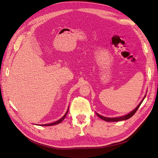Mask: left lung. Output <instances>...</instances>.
Returning <instances> with one entry per match:
<instances>
[{
  "label": "left lung",
  "instance_id": "left-lung-1",
  "mask_svg": "<svg viewBox=\"0 0 158 158\" xmlns=\"http://www.w3.org/2000/svg\"><path fill=\"white\" fill-rule=\"evenodd\" d=\"M145 97H146V95H145L144 98H143V99L141 101V102L138 105V106H137L135 109H134L132 111H131V113H128L127 114H126V115H125V116H122V117H119L109 118V117H106L102 116L101 114H98V113H96V114H97V115H98L100 118H102V119H103V120L106 121H108V122H118V121H124V120H127V119H128L129 118H131V117H132V116L134 115V114H135V113L136 112L138 109L139 108V107L140 106V105L142 104V102H143V100L144 99Z\"/></svg>",
  "mask_w": 158,
  "mask_h": 158
}]
</instances>
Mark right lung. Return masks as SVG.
<instances>
[{
    "instance_id": "1",
    "label": "right lung",
    "mask_w": 158,
    "mask_h": 158,
    "mask_svg": "<svg viewBox=\"0 0 158 158\" xmlns=\"http://www.w3.org/2000/svg\"><path fill=\"white\" fill-rule=\"evenodd\" d=\"M68 112H69V108H68V109H67V111H66V113L64 114V116H63V117H62L61 118H60L59 120L56 121H55V122H54V123H50V124H45V125H41V126H52V125H57V124H59L60 123H61V122L63 121L64 120V119L66 118V115H67V113H68Z\"/></svg>"
}]
</instances>
